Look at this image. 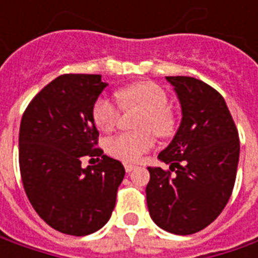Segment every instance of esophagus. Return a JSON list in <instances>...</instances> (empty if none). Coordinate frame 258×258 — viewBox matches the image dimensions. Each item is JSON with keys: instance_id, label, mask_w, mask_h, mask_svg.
<instances>
[{"instance_id": "esophagus-1", "label": "esophagus", "mask_w": 258, "mask_h": 258, "mask_svg": "<svg viewBox=\"0 0 258 258\" xmlns=\"http://www.w3.org/2000/svg\"><path fill=\"white\" fill-rule=\"evenodd\" d=\"M134 169H135V165L124 164V171H126V172H132Z\"/></svg>"}]
</instances>
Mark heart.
I'll list each match as a JSON object with an SVG mask.
<instances>
[{"label": "heart", "mask_w": 258, "mask_h": 258, "mask_svg": "<svg viewBox=\"0 0 258 258\" xmlns=\"http://www.w3.org/2000/svg\"><path fill=\"white\" fill-rule=\"evenodd\" d=\"M117 97L123 107L144 109L139 126L144 131L123 132L106 141L107 154L124 162H138L155 145L154 129L159 136H168L175 127V117L168 107V96L162 87L152 82H138L122 87ZM119 106L107 96H99L92 106V119L97 129L109 132L119 119Z\"/></svg>", "instance_id": "b5f03b06"}]
</instances>
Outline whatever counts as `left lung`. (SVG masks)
<instances>
[{"label": "left lung", "mask_w": 258, "mask_h": 258, "mask_svg": "<svg viewBox=\"0 0 258 258\" xmlns=\"http://www.w3.org/2000/svg\"><path fill=\"white\" fill-rule=\"evenodd\" d=\"M182 119L158 158L169 169L148 168L151 218L168 233L189 235L221 214L233 192L240 158L238 132L225 100L198 79L168 76Z\"/></svg>", "instance_id": "8db88e82"}]
</instances>
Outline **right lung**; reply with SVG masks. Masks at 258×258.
<instances>
[{
  "label": "right lung",
  "mask_w": 258,
  "mask_h": 258,
  "mask_svg": "<svg viewBox=\"0 0 258 258\" xmlns=\"http://www.w3.org/2000/svg\"><path fill=\"white\" fill-rule=\"evenodd\" d=\"M107 86L100 75H63L27 106L20 124V172L30 203L45 223L89 235L109 221L123 165L97 148L92 106ZM102 156L81 166L84 156Z\"/></svg>",
  "instance_id": "obj_1"
}]
</instances>
